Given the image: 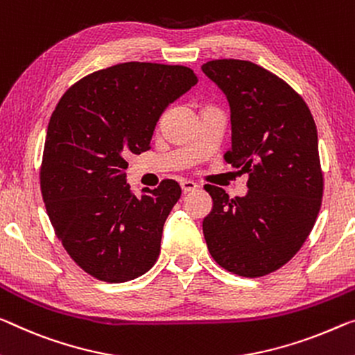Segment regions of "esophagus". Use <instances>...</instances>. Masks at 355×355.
<instances>
[{
    "instance_id": "obj_1",
    "label": "esophagus",
    "mask_w": 355,
    "mask_h": 355,
    "mask_svg": "<svg viewBox=\"0 0 355 355\" xmlns=\"http://www.w3.org/2000/svg\"><path fill=\"white\" fill-rule=\"evenodd\" d=\"M181 189H182L184 193H187V192H193V190L198 189V185H196V182H193V181L184 179V181H181Z\"/></svg>"
}]
</instances>
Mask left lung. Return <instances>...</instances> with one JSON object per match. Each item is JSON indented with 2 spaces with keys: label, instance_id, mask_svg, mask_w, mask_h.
<instances>
[{
  "label": "left lung",
  "instance_id": "obj_1",
  "mask_svg": "<svg viewBox=\"0 0 355 355\" xmlns=\"http://www.w3.org/2000/svg\"><path fill=\"white\" fill-rule=\"evenodd\" d=\"M203 73L227 95L232 147L223 159L248 173L246 196L206 184L209 254L227 271L259 277L286 265L306 241L324 193L318 128L302 96L246 60H211Z\"/></svg>",
  "mask_w": 355,
  "mask_h": 355
}]
</instances>
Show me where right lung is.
Instances as JSON below:
<instances>
[{"label": "right lung", "instance_id": "obj_1", "mask_svg": "<svg viewBox=\"0 0 355 355\" xmlns=\"http://www.w3.org/2000/svg\"><path fill=\"white\" fill-rule=\"evenodd\" d=\"M196 83L181 64L121 63L71 85L52 112L42 200L69 257L96 279L132 281L159 259L181 185L165 179L138 198L125 179V159L150 149L162 112Z\"/></svg>", "mask_w": 355, "mask_h": 355}]
</instances>
